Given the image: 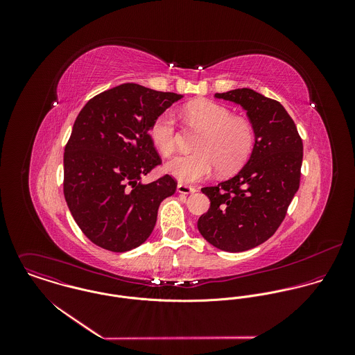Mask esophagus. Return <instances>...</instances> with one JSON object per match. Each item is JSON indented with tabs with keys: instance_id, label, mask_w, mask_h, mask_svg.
Instances as JSON below:
<instances>
[{
	"instance_id": "obj_1",
	"label": "esophagus",
	"mask_w": 355,
	"mask_h": 355,
	"mask_svg": "<svg viewBox=\"0 0 355 355\" xmlns=\"http://www.w3.org/2000/svg\"><path fill=\"white\" fill-rule=\"evenodd\" d=\"M176 189H178V193H180V194H194V193H197L196 187H191V186H187V184H182V183H179Z\"/></svg>"
}]
</instances>
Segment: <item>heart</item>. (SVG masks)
<instances>
[{
  "label": "heart",
  "instance_id": "1",
  "mask_svg": "<svg viewBox=\"0 0 355 355\" xmlns=\"http://www.w3.org/2000/svg\"><path fill=\"white\" fill-rule=\"evenodd\" d=\"M187 121L202 131L196 145L197 153L178 155L166 162L165 171L180 183H196L209 178L216 168L223 175L236 172L250 157L254 128L243 117L207 100L186 106ZM150 138L157 150L171 155L176 148V120L171 110L161 113L153 123Z\"/></svg>",
  "mask_w": 355,
  "mask_h": 355
}]
</instances>
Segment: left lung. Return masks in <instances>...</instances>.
I'll return each instance as SVG.
<instances>
[{
  "label": "left lung",
  "instance_id": "obj_1",
  "mask_svg": "<svg viewBox=\"0 0 355 355\" xmlns=\"http://www.w3.org/2000/svg\"><path fill=\"white\" fill-rule=\"evenodd\" d=\"M214 98L246 110L254 146L234 178L201 190L210 207L200 217L198 231L211 246L239 253L268 241L282 224L300 189L304 145L280 102L246 87L216 93Z\"/></svg>",
  "mask_w": 355,
  "mask_h": 355
}]
</instances>
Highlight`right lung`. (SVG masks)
<instances>
[{"label":"right lung","instance_id":"1","mask_svg":"<svg viewBox=\"0 0 355 355\" xmlns=\"http://www.w3.org/2000/svg\"><path fill=\"white\" fill-rule=\"evenodd\" d=\"M183 96L124 83L87 102L64 153V196L83 234L102 249L123 253L150 236L159 203L176 182L142 178L161 162L150 128Z\"/></svg>","mask_w":355,"mask_h":355}]
</instances>
